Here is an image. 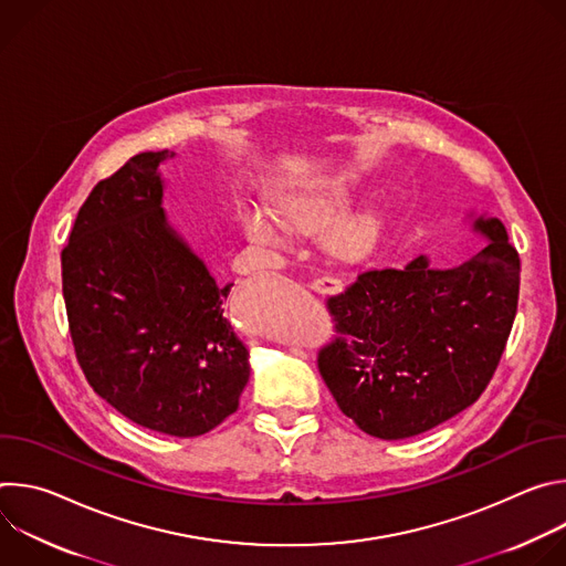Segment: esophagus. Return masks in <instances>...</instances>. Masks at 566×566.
<instances>
[{"label":"esophagus","instance_id":"1","mask_svg":"<svg viewBox=\"0 0 566 566\" xmlns=\"http://www.w3.org/2000/svg\"><path fill=\"white\" fill-rule=\"evenodd\" d=\"M311 289L315 293H329V295H334V293L343 291V282L338 277H334V275H319V277H315L311 282Z\"/></svg>","mask_w":566,"mask_h":566}]
</instances>
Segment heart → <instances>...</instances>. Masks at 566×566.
I'll use <instances>...</instances> for the list:
<instances>
[{"mask_svg":"<svg viewBox=\"0 0 566 566\" xmlns=\"http://www.w3.org/2000/svg\"><path fill=\"white\" fill-rule=\"evenodd\" d=\"M352 197L349 181H322L302 188L286 190L277 197L280 214L297 228H317L329 223ZM239 223L244 234L258 247L264 249H282L291 241V228L266 206L249 203L239 210ZM378 232V214L376 212H358L343 221L334 241L343 251H358L374 241Z\"/></svg>","mask_w":566,"mask_h":566,"instance_id":"1","label":"heart"}]
</instances>
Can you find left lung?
<instances>
[{"label":"left lung","mask_w":566,"mask_h":566,"mask_svg":"<svg viewBox=\"0 0 566 566\" xmlns=\"http://www.w3.org/2000/svg\"><path fill=\"white\" fill-rule=\"evenodd\" d=\"M472 230L489 241L461 266L432 269L419 255L363 271L327 300L338 336L317 369L363 432L417 437L489 387L517 313L520 255L497 217H474Z\"/></svg>","instance_id":"left-lung-1"}]
</instances>
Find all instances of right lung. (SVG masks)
Instances as JSON below:
<instances>
[{"mask_svg": "<svg viewBox=\"0 0 566 566\" xmlns=\"http://www.w3.org/2000/svg\"><path fill=\"white\" fill-rule=\"evenodd\" d=\"M143 151L103 179L62 251V293L75 358L94 391L129 421L199 437L230 417L249 349L223 315L219 286L168 223L158 166Z\"/></svg>", "mask_w": 566, "mask_h": 566, "instance_id": "add662e5", "label": "right lung"}]
</instances>
